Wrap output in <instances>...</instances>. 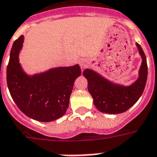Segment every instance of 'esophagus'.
Masks as SVG:
<instances>
[{
    "mask_svg": "<svg viewBox=\"0 0 157 157\" xmlns=\"http://www.w3.org/2000/svg\"><path fill=\"white\" fill-rule=\"evenodd\" d=\"M79 65H80V67L82 68V70H83L87 67V61H86V60H84V59L80 60V61H79Z\"/></svg>",
    "mask_w": 157,
    "mask_h": 157,
    "instance_id": "obj_1",
    "label": "esophagus"
}]
</instances>
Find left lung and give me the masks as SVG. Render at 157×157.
Here are the masks:
<instances>
[{
  "mask_svg": "<svg viewBox=\"0 0 157 157\" xmlns=\"http://www.w3.org/2000/svg\"><path fill=\"white\" fill-rule=\"evenodd\" d=\"M141 57L138 78L132 84L124 86L109 81L91 69H86L83 75L88 82V90L96 109L106 114H119L131 108L143 93L147 80V58L143 50L136 43Z\"/></svg>",
  "mask_w": 157,
  "mask_h": 157,
  "instance_id": "8db88e82",
  "label": "left lung"
}]
</instances>
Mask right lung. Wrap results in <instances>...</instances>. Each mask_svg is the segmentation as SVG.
Returning a JSON list of instances; mask_svg holds the SVG:
<instances>
[{"label":"right lung","mask_w":157,"mask_h":157,"mask_svg":"<svg viewBox=\"0 0 157 157\" xmlns=\"http://www.w3.org/2000/svg\"><path fill=\"white\" fill-rule=\"evenodd\" d=\"M24 36L15 40L6 69L10 96L21 111L33 120L49 122L66 114L75 79L82 74L79 65L55 67L28 75L19 62Z\"/></svg>","instance_id":"1"}]
</instances>
